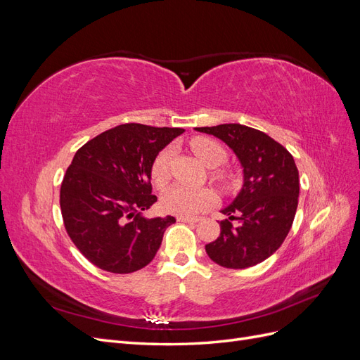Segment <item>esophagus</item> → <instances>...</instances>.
<instances>
[{
    "label": "esophagus",
    "instance_id": "1",
    "mask_svg": "<svg viewBox=\"0 0 360 360\" xmlns=\"http://www.w3.org/2000/svg\"><path fill=\"white\" fill-rule=\"evenodd\" d=\"M179 222H188V224H197L200 219L198 217H189V216H179L177 217Z\"/></svg>",
    "mask_w": 360,
    "mask_h": 360
}]
</instances>
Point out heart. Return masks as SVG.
<instances>
[{
    "label": "heart",
    "mask_w": 360,
    "mask_h": 360,
    "mask_svg": "<svg viewBox=\"0 0 360 360\" xmlns=\"http://www.w3.org/2000/svg\"><path fill=\"white\" fill-rule=\"evenodd\" d=\"M191 148L207 167H217L225 162L224 147L210 138H195ZM172 148H163L151 163V180L156 186H163L169 177V162ZM213 179L222 184H230V176L222 171H214ZM217 197L210 188H191L184 184H174L162 197V209L177 216H198L207 212L216 202Z\"/></svg>",
    "instance_id": "1"
}]
</instances>
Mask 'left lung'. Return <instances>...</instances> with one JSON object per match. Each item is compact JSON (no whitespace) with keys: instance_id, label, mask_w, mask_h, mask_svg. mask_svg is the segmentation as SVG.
Listing matches in <instances>:
<instances>
[{"instance_id":"left-lung-1","label":"left lung","mask_w":360,"mask_h":360,"mask_svg":"<svg viewBox=\"0 0 360 360\" xmlns=\"http://www.w3.org/2000/svg\"><path fill=\"white\" fill-rule=\"evenodd\" d=\"M195 130L224 141L243 168L242 191L222 210L221 234L205 245V252L226 269L252 267L276 252L292 225L299 201L296 163L284 146L252 127L230 123Z\"/></svg>"}]
</instances>
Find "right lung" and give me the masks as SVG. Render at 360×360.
Segmentation results:
<instances>
[{
	"label": "right lung",
	"mask_w": 360,
	"mask_h": 360,
	"mask_svg": "<svg viewBox=\"0 0 360 360\" xmlns=\"http://www.w3.org/2000/svg\"><path fill=\"white\" fill-rule=\"evenodd\" d=\"M183 132L127 123L76 151L61 183L60 207L72 242L96 267L132 274L155 258L176 219L143 214L158 201L151 195V163Z\"/></svg>",
	"instance_id": "obj_1"
}]
</instances>
